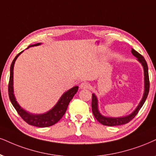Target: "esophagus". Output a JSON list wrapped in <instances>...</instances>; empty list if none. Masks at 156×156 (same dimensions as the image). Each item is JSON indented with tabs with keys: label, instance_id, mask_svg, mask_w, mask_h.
<instances>
[{
	"label": "esophagus",
	"instance_id": "obj_1",
	"mask_svg": "<svg viewBox=\"0 0 156 156\" xmlns=\"http://www.w3.org/2000/svg\"><path fill=\"white\" fill-rule=\"evenodd\" d=\"M90 87V84L88 83V82H82V83L80 84V89H82V90L89 89Z\"/></svg>",
	"mask_w": 156,
	"mask_h": 156
}]
</instances>
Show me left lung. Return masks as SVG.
I'll return each instance as SVG.
<instances>
[{"label":"left lung","mask_w":156,"mask_h":156,"mask_svg":"<svg viewBox=\"0 0 156 156\" xmlns=\"http://www.w3.org/2000/svg\"><path fill=\"white\" fill-rule=\"evenodd\" d=\"M132 53L133 54L134 56L137 58V60L141 63L143 66V70H144V93L142 98L141 101L137 105V108L132 112L130 114L127 115V116H121V117H110V116H105L101 114L99 111L98 108V97L95 95V93H93V99H92V111H93V113L95 119L100 123H101L103 125H105V126H118V125H122L125 124L126 123L129 122L132 119H133L135 117L137 113L139 112L140 109L143 106L144 103H145L146 99H147V95L149 93V88H150V82H149V75H148V68H147V64L146 61L144 58L143 55L140 54L138 52H137L135 50L132 48Z\"/></svg>","instance_id":"1"}]
</instances>
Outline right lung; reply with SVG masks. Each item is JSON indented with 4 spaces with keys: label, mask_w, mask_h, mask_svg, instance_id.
Masks as SVG:
<instances>
[{
    "label": "right lung",
    "mask_w": 156,
    "mask_h": 156,
    "mask_svg": "<svg viewBox=\"0 0 156 156\" xmlns=\"http://www.w3.org/2000/svg\"><path fill=\"white\" fill-rule=\"evenodd\" d=\"M41 44V43H39L34 44V45H30V46H28L27 48H29L30 47H33V46L40 45ZM23 51L19 53L14 58L11 65L10 79H9V98H10V101L11 103H12L13 106L15 108V109L18 112L19 116L22 117L27 124L34 126H38V127H47V126L54 125L62 118L64 113H66L69 102L71 101V100L73 98L75 94L76 93L79 87L78 86H75V87L71 88L70 90L65 92L61 95V97L59 98L58 101L56 104L52 108L51 110L47 111V112L39 113V114H34V113H32L24 110L19 104L18 102L16 101V97L14 95V92H13V67H14L15 61H16L17 58L19 57V55Z\"/></svg>",
    "instance_id": "add662e5"
}]
</instances>
